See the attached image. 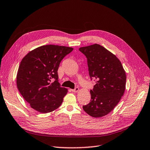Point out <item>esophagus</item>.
<instances>
[{"label": "esophagus", "mask_w": 150, "mask_h": 150, "mask_svg": "<svg viewBox=\"0 0 150 150\" xmlns=\"http://www.w3.org/2000/svg\"><path fill=\"white\" fill-rule=\"evenodd\" d=\"M71 91H72V92H74V93H76V92H78V91H79V88H78V87H76L74 89H71Z\"/></svg>", "instance_id": "obj_1"}]
</instances>
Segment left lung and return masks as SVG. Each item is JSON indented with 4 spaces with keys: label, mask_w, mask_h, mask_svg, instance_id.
<instances>
[{
    "label": "left lung",
    "mask_w": 150,
    "mask_h": 150,
    "mask_svg": "<svg viewBox=\"0 0 150 150\" xmlns=\"http://www.w3.org/2000/svg\"><path fill=\"white\" fill-rule=\"evenodd\" d=\"M79 50L87 58L91 79L96 81L90 91L91 102L83 108L91 116L100 118L112 111L125 93L126 72L118 57L99 44Z\"/></svg>",
    "instance_id": "obj_1"
}]
</instances>
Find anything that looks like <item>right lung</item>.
Here are the masks:
<instances>
[{"mask_svg":"<svg viewBox=\"0 0 150 150\" xmlns=\"http://www.w3.org/2000/svg\"><path fill=\"white\" fill-rule=\"evenodd\" d=\"M73 50L59 45H43L23 57L17 73V87L36 111L47 113L61 105L67 89L58 82L57 70L63 58Z\"/></svg>","mask_w":150,"mask_h":150,"instance_id":"1","label":"right lung"}]
</instances>
